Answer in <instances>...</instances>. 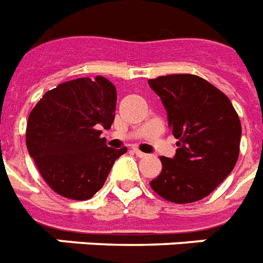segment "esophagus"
I'll use <instances>...</instances> for the list:
<instances>
[{
    "label": "esophagus",
    "instance_id": "1",
    "mask_svg": "<svg viewBox=\"0 0 263 263\" xmlns=\"http://www.w3.org/2000/svg\"><path fill=\"white\" fill-rule=\"evenodd\" d=\"M134 152H136V155H137L138 157H146V156H148L146 153L141 152V151H140V149H137V148H134Z\"/></svg>",
    "mask_w": 263,
    "mask_h": 263
}]
</instances>
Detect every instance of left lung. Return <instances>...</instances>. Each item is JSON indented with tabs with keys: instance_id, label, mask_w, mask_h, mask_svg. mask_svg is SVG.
<instances>
[{
	"instance_id": "left-lung-1",
	"label": "left lung",
	"mask_w": 263,
	"mask_h": 263,
	"mask_svg": "<svg viewBox=\"0 0 263 263\" xmlns=\"http://www.w3.org/2000/svg\"><path fill=\"white\" fill-rule=\"evenodd\" d=\"M167 110L175 156L160 157V175L151 187L170 202L199 201L230 175L239 157L241 125L228 96L194 74L148 80Z\"/></svg>"
}]
</instances>
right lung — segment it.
<instances>
[{
  "mask_svg": "<svg viewBox=\"0 0 263 263\" xmlns=\"http://www.w3.org/2000/svg\"><path fill=\"white\" fill-rule=\"evenodd\" d=\"M117 89L102 76L47 91L28 117L25 141L42 178L65 198H92L127 148L107 146L102 130L115 118Z\"/></svg>",
  "mask_w": 263,
  "mask_h": 263,
  "instance_id": "add662e5",
  "label": "right lung"
}]
</instances>
